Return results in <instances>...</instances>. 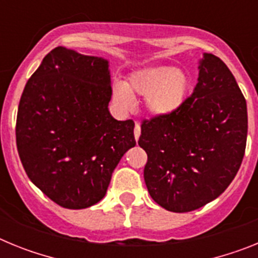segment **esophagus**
<instances>
[{
  "mask_svg": "<svg viewBox=\"0 0 258 258\" xmlns=\"http://www.w3.org/2000/svg\"><path fill=\"white\" fill-rule=\"evenodd\" d=\"M140 136H141V125L138 122H136V126H134V138L136 141L140 140Z\"/></svg>",
  "mask_w": 258,
  "mask_h": 258,
  "instance_id": "esophagus-1",
  "label": "esophagus"
}]
</instances>
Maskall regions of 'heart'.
Returning <instances> with one entry per match:
<instances>
[{
  "label": "heart",
  "instance_id": "heart-1",
  "mask_svg": "<svg viewBox=\"0 0 258 258\" xmlns=\"http://www.w3.org/2000/svg\"><path fill=\"white\" fill-rule=\"evenodd\" d=\"M190 90L188 75L169 66H150L134 71L127 83L113 85V99L122 108H131L134 97H145V108L152 116L174 112Z\"/></svg>",
  "mask_w": 258,
  "mask_h": 258
}]
</instances>
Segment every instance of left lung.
Segmentation results:
<instances>
[{
  "instance_id": "1",
  "label": "left lung",
  "mask_w": 258,
  "mask_h": 258,
  "mask_svg": "<svg viewBox=\"0 0 258 258\" xmlns=\"http://www.w3.org/2000/svg\"><path fill=\"white\" fill-rule=\"evenodd\" d=\"M247 131V103L235 77L206 52L192 94L174 112L141 125L138 145L147 154L143 175L152 199L184 213L220 197L240 168Z\"/></svg>"
}]
</instances>
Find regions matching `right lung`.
<instances>
[{"label":"right lung","instance_id":"obj_1","mask_svg":"<svg viewBox=\"0 0 258 258\" xmlns=\"http://www.w3.org/2000/svg\"><path fill=\"white\" fill-rule=\"evenodd\" d=\"M108 60L58 46L27 81L17 116V147L33 183L58 206L101 202L122 155L136 146L134 121H117Z\"/></svg>","mask_w":258,"mask_h":258}]
</instances>
